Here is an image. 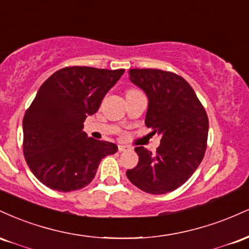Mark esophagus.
Returning a JSON list of instances; mask_svg holds the SVG:
<instances>
[{"label": "esophagus", "mask_w": 249, "mask_h": 249, "mask_svg": "<svg viewBox=\"0 0 249 249\" xmlns=\"http://www.w3.org/2000/svg\"><path fill=\"white\" fill-rule=\"evenodd\" d=\"M127 150H131V147L127 146V145H118L119 152H124V151H127Z\"/></svg>", "instance_id": "34e87169"}]
</instances>
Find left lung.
<instances>
[{"label":"left lung","mask_w":249,"mask_h":249,"mask_svg":"<svg viewBox=\"0 0 249 249\" xmlns=\"http://www.w3.org/2000/svg\"><path fill=\"white\" fill-rule=\"evenodd\" d=\"M128 78L147 97L145 124L161 137L157 152L134 148L137 166L128 180L151 194H165L181 186L205 156L208 118L191 85L176 73L158 69H131Z\"/></svg>","instance_id":"1"}]
</instances>
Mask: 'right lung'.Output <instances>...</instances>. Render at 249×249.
I'll return each instance as SVG.
<instances>
[{"mask_svg": "<svg viewBox=\"0 0 249 249\" xmlns=\"http://www.w3.org/2000/svg\"><path fill=\"white\" fill-rule=\"evenodd\" d=\"M124 71L64 68L38 89L23 118V152L45 186L59 192L81 190L95 178L102 159L117 152L116 144L90 138L83 128Z\"/></svg>", "mask_w": 249, "mask_h": 249, "instance_id": "right-lung-1", "label": "right lung"}]
</instances>
